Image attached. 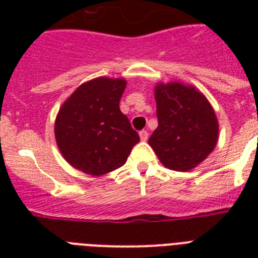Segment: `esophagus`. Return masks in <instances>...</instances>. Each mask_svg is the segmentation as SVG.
Listing matches in <instances>:
<instances>
[{"instance_id":"obj_1","label":"esophagus","mask_w":258,"mask_h":258,"mask_svg":"<svg viewBox=\"0 0 258 258\" xmlns=\"http://www.w3.org/2000/svg\"><path fill=\"white\" fill-rule=\"evenodd\" d=\"M139 137H141L142 142H146L149 139V133H147L146 130H142L141 133H139Z\"/></svg>"}]
</instances>
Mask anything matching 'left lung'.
<instances>
[{
	"label": "left lung",
	"instance_id": "left-lung-1",
	"mask_svg": "<svg viewBox=\"0 0 258 258\" xmlns=\"http://www.w3.org/2000/svg\"><path fill=\"white\" fill-rule=\"evenodd\" d=\"M154 91L158 127L149 145L167 169H194L208 158L218 141L214 109L198 89L182 83H161Z\"/></svg>",
	"mask_w": 258,
	"mask_h": 258
}]
</instances>
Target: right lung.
I'll list each match as a JSON object with an SVG mask.
<instances>
[{
  "instance_id": "1",
  "label": "right lung",
  "mask_w": 258,
  "mask_h": 258,
  "mask_svg": "<svg viewBox=\"0 0 258 258\" xmlns=\"http://www.w3.org/2000/svg\"><path fill=\"white\" fill-rule=\"evenodd\" d=\"M125 86L124 79H93L64 101L54 123V137L72 167L99 176L125 163L139 142L119 108Z\"/></svg>"
}]
</instances>
